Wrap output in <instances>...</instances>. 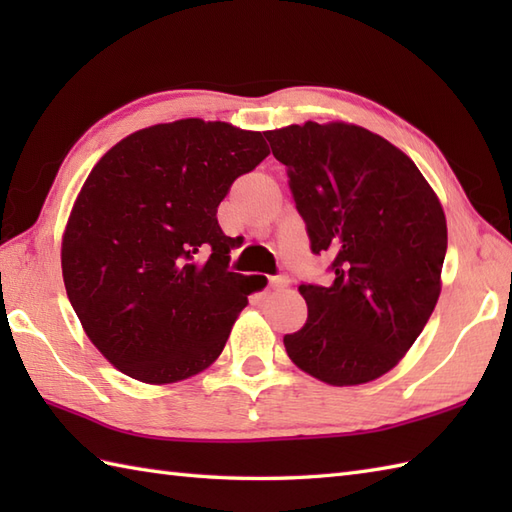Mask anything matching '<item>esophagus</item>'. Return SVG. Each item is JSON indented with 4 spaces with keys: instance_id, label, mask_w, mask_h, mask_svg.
I'll return each instance as SVG.
<instances>
[{
    "instance_id": "obj_1",
    "label": "esophagus",
    "mask_w": 512,
    "mask_h": 512,
    "mask_svg": "<svg viewBox=\"0 0 512 512\" xmlns=\"http://www.w3.org/2000/svg\"><path fill=\"white\" fill-rule=\"evenodd\" d=\"M288 284H290V279L288 277H284V275H279V277H270L268 279V288L270 290H284V288H288Z\"/></svg>"
}]
</instances>
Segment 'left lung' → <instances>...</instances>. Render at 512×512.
<instances>
[{"mask_svg": "<svg viewBox=\"0 0 512 512\" xmlns=\"http://www.w3.org/2000/svg\"><path fill=\"white\" fill-rule=\"evenodd\" d=\"M288 167L312 253L334 257L332 286H306L308 321L284 336L290 361L332 387L394 369L436 308L447 217L405 151L332 121L264 132Z\"/></svg>", "mask_w": 512, "mask_h": 512, "instance_id": "obj_1", "label": "left lung"}]
</instances>
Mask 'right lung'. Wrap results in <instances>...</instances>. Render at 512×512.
Segmentation results:
<instances>
[{
	"instance_id": "1",
	"label": "right lung",
	"mask_w": 512,
	"mask_h": 512,
	"mask_svg": "<svg viewBox=\"0 0 512 512\" xmlns=\"http://www.w3.org/2000/svg\"><path fill=\"white\" fill-rule=\"evenodd\" d=\"M268 154L262 132L180 118L138 129L96 162L65 224L61 270L85 334L118 372L171 385L222 354L262 286L228 273L231 237L215 213Z\"/></svg>"
}]
</instances>
